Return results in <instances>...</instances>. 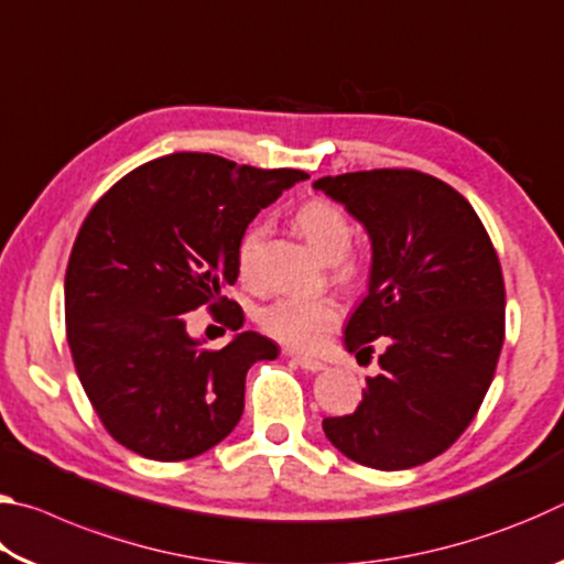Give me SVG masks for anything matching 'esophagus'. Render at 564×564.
<instances>
[{
  "mask_svg": "<svg viewBox=\"0 0 564 564\" xmlns=\"http://www.w3.org/2000/svg\"><path fill=\"white\" fill-rule=\"evenodd\" d=\"M293 362L303 370H311V373H318V370L326 368V362H321L316 358H305V356H293Z\"/></svg>",
  "mask_w": 564,
  "mask_h": 564,
  "instance_id": "34e87169",
  "label": "esophagus"
}]
</instances>
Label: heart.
I'll return each instance as SVG.
<instances>
[{"instance_id": "b5f03b06", "label": "heart", "mask_w": 564, "mask_h": 564, "mask_svg": "<svg viewBox=\"0 0 564 564\" xmlns=\"http://www.w3.org/2000/svg\"><path fill=\"white\" fill-rule=\"evenodd\" d=\"M299 231L308 238L311 246L330 261V279L346 285H356L362 275V259L352 251V224L333 202L313 198L295 216ZM271 234L269 221H256L246 228L238 241L236 265L246 283L259 281L261 256L265 238ZM340 323V305L330 295L318 299H281L259 311V326L265 336L283 343L285 348L313 352L326 343L328 333Z\"/></svg>"}]
</instances>
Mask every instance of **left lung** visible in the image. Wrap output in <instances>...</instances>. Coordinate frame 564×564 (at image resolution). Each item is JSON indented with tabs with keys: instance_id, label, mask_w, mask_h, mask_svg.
Wrapping results in <instances>:
<instances>
[{
	"instance_id": "8db88e82",
	"label": "left lung",
	"mask_w": 564,
	"mask_h": 564,
	"mask_svg": "<svg viewBox=\"0 0 564 564\" xmlns=\"http://www.w3.org/2000/svg\"><path fill=\"white\" fill-rule=\"evenodd\" d=\"M368 228V295L346 326L350 352H373L350 415L326 417L338 451L376 470H408L445 453L473 423L505 340L498 251L463 194L415 169H373L318 178Z\"/></svg>"
}]
</instances>
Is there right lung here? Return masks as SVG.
<instances>
[{
  "label": "right lung",
  "mask_w": 564,
  "mask_h": 564,
  "mask_svg": "<svg viewBox=\"0 0 564 564\" xmlns=\"http://www.w3.org/2000/svg\"><path fill=\"white\" fill-rule=\"evenodd\" d=\"M305 178L178 151L129 171L84 218L64 279L66 340L101 425L131 453L188 460L241 420L248 368L273 360L279 346L246 330L202 348L184 313L208 305L226 328L243 326L241 305L226 295L238 241Z\"/></svg>",
  "instance_id": "1"
}]
</instances>
